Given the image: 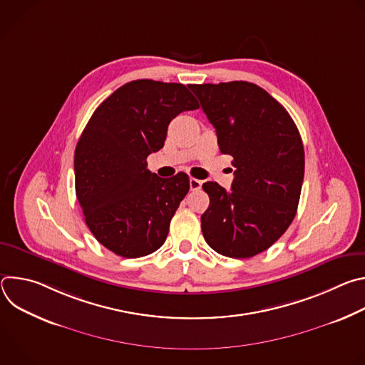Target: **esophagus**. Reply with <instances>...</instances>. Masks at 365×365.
Wrapping results in <instances>:
<instances>
[{"mask_svg": "<svg viewBox=\"0 0 365 365\" xmlns=\"http://www.w3.org/2000/svg\"><path fill=\"white\" fill-rule=\"evenodd\" d=\"M189 186H190V190H199L200 186H202V182L197 180V179H195V178H190Z\"/></svg>", "mask_w": 365, "mask_h": 365, "instance_id": "34e87169", "label": "esophagus"}]
</instances>
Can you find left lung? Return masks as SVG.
Segmentation results:
<instances>
[{"mask_svg":"<svg viewBox=\"0 0 365 365\" xmlns=\"http://www.w3.org/2000/svg\"><path fill=\"white\" fill-rule=\"evenodd\" d=\"M189 88L235 168L230 192L217 182L202 185L210 195L200 217L203 238L225 257H254L272 247L296 215L304 175L299 130L282 103L255 83Z\"/></svg>","mask_w":365,"mask_h":365,"instance_id":"obj_1","label":"left lung"}]
</instances>
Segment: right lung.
I'll use <instances>...</instances> for the list:
<instances>
[{
	"instance_id": "obj_1",
	"label": "right lung",
	"mask_w": 365,
	"mask_h": 365,
	"mask_svg": "<svg viewBox=\"0 0 365 365\" xmlns=\"http://www.w3.org/2000/svg\"><path fill=\"white\" fill-rule=\"evenodd\" d=\"M199 103L182 83L128 82L95 110L75 150L76 197L93 237L110 251L138 258L159 250L189 192V176L163 179L147 155L165 145L170 121Z\"/></svg>"
}]
</instances>
